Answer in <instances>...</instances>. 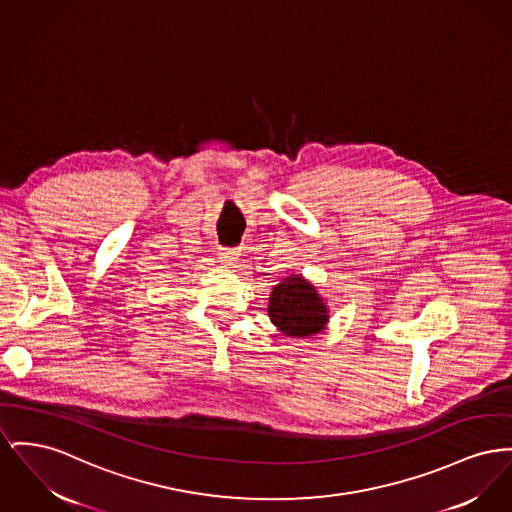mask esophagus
Listing matches in <instances>:
<instances>
[{
  "instance_id": "1",
  "label": "esophagus",
  "mask_w": 512,
  "mask_h": 512,
  "mask_svg": "<svg viewBox=\"0 0 512 512\" xmlns=\"http://www.w3.org/2000/svg\"><path fill=\"white\" fill-rule=\"evenodd\" d=\"M238 255H240V251L234 249V247H220L218 249V257L224 265H232L238 259Z\"/></svg>"
}]
</instances>
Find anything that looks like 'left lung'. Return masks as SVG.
<instances>
[{
  "instance_id": "1",
  "label": "left lung",
  "mask_w": 512,
  "mask_h": 512,
  "mask_svg": "<svg viewBox=\"0 0 512 512\" xmlns=\"http://www.w3.org/2000/svg\"><path fill=\"white\" fill-rule=\"evenodd\" d=\"M269 317L286 336L305 338L327 327L329 309L309 280L292 274L272 288Z\"/></svg>"
}]
</instances>
